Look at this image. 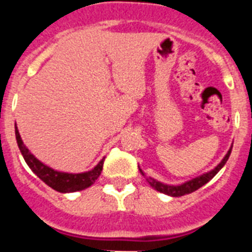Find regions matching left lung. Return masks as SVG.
Listing matches in <instances>:
<instances>
[{
	"instance_id": "obj_1",
	"label": "left lung",
	"mask_w": 252,
	"mask_h": 252,
	"mask_svg": "<svg viewBox=\"0 0 252 252\" xmlns=\"http://www.w3.org/2000/svg\"><path fill=\"white\" fill-rule=\"evenodd\" d=\"M233 148V146H231ZM231 148L229 149V152L226 153V156L223 157V159L220 162L219 165L216 166L212 171L209 172H205L203 175L197 176L195 179L192 180H188L186 183L180 184V186H168V184L165 183H161V182H158V180L153 179V178H146L145 174L142 172V170L140 168V171L141 174L146 178V182L154 188V189H157L158 192H162V193H165V195L168 196H172V197H179V196H184V195H188V193H192V192H195L196 189H199L200 187H203L204 184H207L209 180L213 178V176L217 174V172L223 167V165L226 163V161L229 159V156L231 153Z\"/></svg>"
}]
</instances>
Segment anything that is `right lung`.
Returning <instances> with one entry per match:
<instances>
[{"mask_svg":"<svg viewBox=\"0 0 252 252\" xmlns=\"http://www.w3.org/2000/svg\"><path fill=\"white\" fill-rule=\"evenodd\" d=\"M15 137H17L19 150H21L22 156L25 158L26 163L29 165V167L32 170V172L37 178H40L47 186L56 189V191L63 192V193L82 191L85 188L90 187L91 184H94L95 180L98 179L100 172H102L104 158L90 171L81 172V174H69V172L56 171V170L44 165L43 162L35 158V156L30 153V150L26 148V145L22 141L21 134L18 132L17 124H15Z\"/></svg>","mask_w":252,"mask_h":252,"instance_id":"right-lung-1","label":"right lung"}]
</instances>
